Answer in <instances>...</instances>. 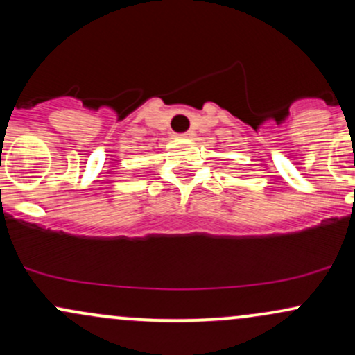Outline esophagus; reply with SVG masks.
<instances>
[{
  "label": "esophagus",
  "instance_id": "obj_1",
  "mask_svg": "<svg viewBox=\"0 0 355 355\" xmlns=\"http://www.w3.org/2000/svg\"><path fill=\"white\" fill-rule=\"evenodd\" d=\"M193 135H195V133L193 132H187V133H183V138H193Z\"/></svg>",
  "mask_w": 355,
  "mask_h": 355
}]
</instances>
